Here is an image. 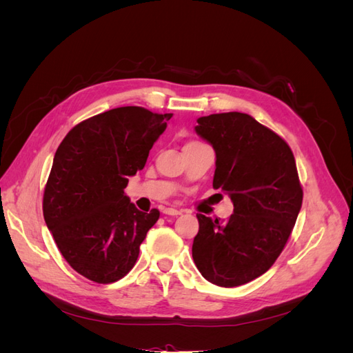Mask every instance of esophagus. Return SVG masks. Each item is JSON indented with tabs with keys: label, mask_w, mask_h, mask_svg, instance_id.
<instances>
[{
	"label": "esophagus",
	"mask_w": 353,
	"mask_h": 353,
	"mask_svg": "<svg viewBox=\"0 0 353 353\" xmlns=\"http://www.w3.org/2000/svg\"><path fill=\"white\" fill-rule=\"evenodd\" d=\"M163 213H165V215H169V216H178V215H181V210H176L174 208H166L163 210Z\"/></svg>",
	"instance_id": "34e87169"
}]
</instances>
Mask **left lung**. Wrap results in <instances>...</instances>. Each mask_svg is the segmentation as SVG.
Wrapping results in <instances>:
<instances>
[{"instance_id": "8db88e82", "label": "left lung", "mask_w": 353, "mask_h": 353, "mask_svg": "<svg viewBox=\"0 0 353 353\" xmlns=\"http://www.w3.org/2000/svg\"><path fill=\"white\" fill-rule=\"evenodd\" d=\"M194 130L215 150L213 188L230 196L234 213L225 222L197 213L193 259L212 284L237 287L268 271L290 237L303 199L294 156L245 113L203 116Z\"/></svg>"}]
</instances>
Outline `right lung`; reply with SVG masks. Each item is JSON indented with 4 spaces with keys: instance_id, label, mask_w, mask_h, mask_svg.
Segmentation results:
<instances>
[{
    "instance_id": "right-lung-1",
    "label": "right lung",
    "mask_w": 353,
    "mask_h": 353,
    "mask_svg": "<svg viewBox=\"0 0 353 353\" xmlns=\"http://www.w3.org/2000/svg\"><path fill=\"white\" fill-rule=\"evenodd\" d=\"M170 117L137 105L112 109L72 128L59 145L42 212L63 258L85 279L114 283L135 265L160 212H140L123 188Z\"/></svg>"
}]
</instances>
